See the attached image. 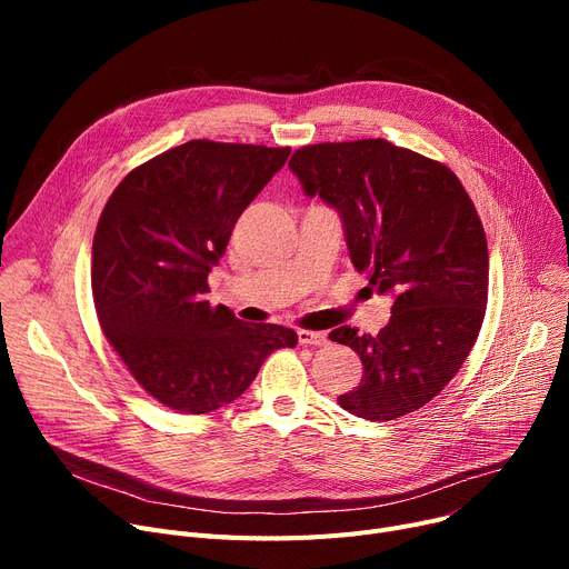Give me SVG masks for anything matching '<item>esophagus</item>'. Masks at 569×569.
<instances>
[{"label": "esophagus", "mask_w": 569, "mask_h": 569, "mask_svg": "<svg viewBox=\"0 0 569 569\" xmlns=\"http://www.w3.org/2000/svg\"><path fill=\"white\" fill-rule=\"evenodd\" d=\"M297 341L302 346H327V332H311V330H300L297 332Z\"/></svg>", "instance_id": "34e87169"}]
</instances>
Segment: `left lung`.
Returning <instances> with one entry per match:
<instances>
[{
  "label": "left lung",
  "mask_w": 569,
  "mask_h": 569,
  "mask_svg": "<svg viewBox=\"0 0 569 569\" xmlns=\"http://www.w3.org/2000/svg\"><path fill=\"white\" fill-rule=\"evenodd\" d=\"M288 166L341 214L369 288L395 297L378 335L330 332L365 367L339 406L373 422L422 408L457 376L487 311L489 249L470 196L447 166L382 138L307 144Z\"/></svg>",
  "instance_id": "obj_1"
}]
</instances>
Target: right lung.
I'll list each match as a JSON object with an SVG mask.
<instances>
[{
	"instance_id": "1",
	"label": "right lung",
	"mask_w": 569,
	"mask_h": 569,
	"mask_svg": "<svg viewBox=\"0 0 569 569\" xmlns=\"http://www.w3.org/2000/svg\"><path fill=\"white\" fill-rule=\"evenodd\" d=\"M290 147L189 140L133 168L108 198L92 244L101 330L142 390L202 415L239 395L267 355L295 348L281 325H247L207 302V277Z\"/></svg>"
}]
</instances>
